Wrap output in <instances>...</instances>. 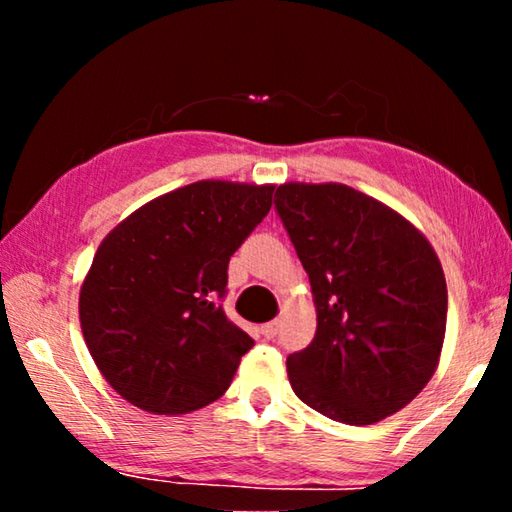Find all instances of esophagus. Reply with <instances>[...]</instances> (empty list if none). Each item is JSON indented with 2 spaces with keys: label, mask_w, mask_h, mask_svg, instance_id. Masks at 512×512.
<instances>
[{
  "label": "esophagus",
  "mask_w": 512,
  "mask_h": 512,
  "mask_svg": "<svg viewBox=\"0 0 512 512\" xmlns=\"http://www.w3.org/2000/svg\"><path fill=\"white\" fill-rule=\"evenodd\" d=\"M259 332H262L264 339L271 341V339H275L277 332H280V323H277V320H271V323L262 325V329H259Z\"/></svg>",
  "instance_id": "obj_1"
}]
</instances>
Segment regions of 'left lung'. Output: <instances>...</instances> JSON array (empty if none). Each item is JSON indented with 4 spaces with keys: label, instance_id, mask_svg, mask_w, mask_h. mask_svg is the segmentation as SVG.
I'll use <instances>...</instances> for the list:
<instances>
[{
    "label": "left lung",
    "instance_id": "8db88e82",
    "mask_svg": "<svg viewBox=\"0 0 512 512\" xmlns=\"http://www.w3.org/2000/svg\"><path fill=\"white\" fill-rule=\"evenodd\" d=\"M275 212L318 314L314 341L287 357L293 393L343 424L404 409L427 386L445 339L447 284L429 241L348 185H280Z\"/></svg>",
    "mask_w": 512,
    "mask_h": 512
}]
</instances>
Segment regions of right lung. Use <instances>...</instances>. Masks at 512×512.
<instances>
[{"mask_svg": "<svg viewBox=\"0 0 512 512\" xmlns=\"http://www.w3.org/2000/svg\"><path fill=\"white\" fill-rule=\"evenodd\" d=\"M273 189L201 180L103 239L81 287V329L101 375L137 409L189 413L228 391L255 345L223 311L228 264Z\"/></svg>", "mask_w": 512, "mask_h": 512, "instance_id": "obj_1", "label": "right lung"}]
</instances>
